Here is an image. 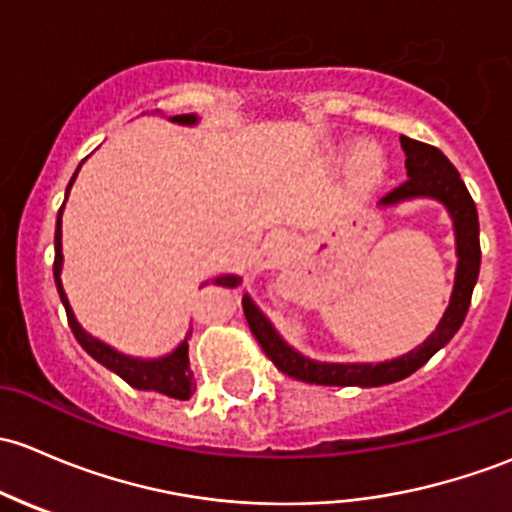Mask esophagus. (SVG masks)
<instances>
[{"label": "esophagus", "mask_w": 512, "mask_h": 512, "mask_svg": "<svg viewBox=\"0 0 512 512\" xmlns=\"http://www.w3.org/2000/svg\"><path fill=\"white\" fill-rule=\"evenodd\" d=\"M288 249H291V239L286 234H273L266 241V254L271 261H283L288 256Z\"/></svg>", "instance_id": "34e87169"}]
</instances>
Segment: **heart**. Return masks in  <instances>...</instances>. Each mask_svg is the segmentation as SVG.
<instances>
[{
  "mask_svg": "<svg viewBox=\"0 0 512 512\" xmlns=\"http://www.w3.org/2000/svg\"><path fill=\"white\" fill-rule=\"evenodd\" d=\"M360 165L365 167V170H372L374 165H377V160H374V155L370 150H362V157H360Z\"/></svg>",
  "mask_w": 512,
  "mask_h": 512,
  "instance_id": "1",
  "label": "heart"
}]
</instances>
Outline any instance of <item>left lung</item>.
Listing matches in <instances>:
<instances>
[{
	"instance_id": "8db88e82",
	"label": "left lung",
	"mask_w": 512,
	"mask_h": 512,
	"mask_svg": "<svg viewBox=\"0 0 512 512\" xmlns=\"http://www.w3.org/2000/svg\"><path fill=\"white\" fill-rule=\"evenodd\" d=\"M402 150L407 155V182L394 187L392 192L379 199V207H392V204L404 202L414 197H431L449 209L453 219V231H456V281H453V293L446 308L444 318L436 325V330L421 342L419 347L407 355L389 362H377V365H337V362H315L295 352L283 337L276 333L271 320L256 308L254 300L244 295V315L251 333L266 352L268 360L288 377L300 379L310 384H328V387H382V384L399 382L409 374L424 367L446 342L461 328L463 318L471 305L473 286L481 271V241H478V212L476 202L468 194L466 184L456 167L451 165L449 157L434 145L412 140L402 135Z\"/></svg>"
}]
</instances>
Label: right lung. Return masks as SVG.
I'll use <instances>...</instances> for the list:
<instances>
[{
  "label": "right lung",
  "instance_id": "obj_1",
  "mask_svg": "<svg viewBox=\"0 0 512 512\" xmlns=\"http://www.w3.org/2000/svg\"><path fill=\"white\" fill-rule=\"evenodd\" d=\"M172 123L194 125V123H197V115H175V118H172ZM76 175H78V170H76ZM76 175H73L71 182H68L66 197H68V189H71V184H73V179H76ZM61 214H63V204L59 209V219H56V236H54V249H56L54 281H56V288H59L63 308H66L68 325H71L73 335H76V340L81 342L83 350H86L88 355L93 357V360L100 362V365L108 367L110 372H115L118 377H123L125 382L130 384V387L152 389V392L167 394V397H172V399H189V397H192L194 389H197V387H194V382H192V370H189V345H187V340L192 337V330H189L187 337L179 342V345L170 352V355L157 357V360H138V357H128V355H123V352L113 350V347L96 340V337H91L86 333V330L81 328V325H78L76 315H73L71 305H68V298H66V293H63V286H61V266H63ZM212 283H214V286L236 288L241 283V276L226 273V276L212 278Z\"/></svg>",
  "mask_w": 512,
  "mask_h": 512
}]
</instances>
